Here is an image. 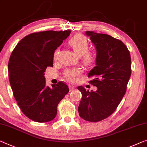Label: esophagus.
Segmentation results:
<instances>
[{"label":"esophagus","mask_w":147,"mask_h":147,"mask_svg":"<svg viewBox=\"0 0 147 147\" xmlns=\"http://www.w3.org/2000/svg\"><path fill=\"white\" fill-rule=\"evenodd\" d=\"M74 88H75V86H73V85H69V90L70 91H72L73 90H74Z\"/></svg>","instance_id":"obj_1"}]
</instances>
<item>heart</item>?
Masks as SVG:
<instances>
[{"mask_svg": "<svg viewBox=\"0 0 147 147\" xmlns=\"http://www.w3.org/2000/svg\"><path fill=\"white\" fill-rule=\"evenodd\" d=\"M69 45L73 48L74 51L78 56H81L83 63L84 65H89L92 63L95 60L94 53L88 51L89 43L86 37L81 34L74 36L69 41ZM59 53L58 50H56L54 54V58L57 59ZM81 70L78 68H74L65 71V76L68 80L74 81L76 79V77L80 75Z\"/></svg>", "mask_w": 147, "mask_h": 147, "instance_id": "1", "label": "heart"}]
</instances>
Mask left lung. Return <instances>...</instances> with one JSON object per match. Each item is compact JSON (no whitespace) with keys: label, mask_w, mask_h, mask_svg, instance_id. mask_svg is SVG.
Masks as SVG:
<instances>
[{"label":"left lung","mask_w":147,"mask_h":147,"mask_svg":"<svg viewBox=\"0 0 147 147\" xmlns=\"http://www.w3.org/2000/svg\"><path fill=\"white\" fill-rule=\"evenodd\" d=\"M96 49V66L88 76L90 83L98 88L96 92L77 88L82 93L78 113L83 119L98 122L114 112L121 101L131 74V55L126 45L109 35L86 32Z\"/></svg>","instance_id":"left-lung-1"}]
</instances>
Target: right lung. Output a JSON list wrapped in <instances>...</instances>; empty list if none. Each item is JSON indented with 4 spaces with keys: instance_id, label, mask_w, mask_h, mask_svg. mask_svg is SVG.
I'll list each match as a JSON object with an SVG mask.
<instances>
[{
    "instance_id": "add662e5",
    "label": "right lung",
    "mask_w": 147,
    "mask_h": 147,
    "mask_svg": "<svg viewBox=\"0 0 147 147\" xmlns=\"http://www.w3.org/2000/svg\"><path fill=\"white\" fill-rule=\"evenodd\" d=\"M71 30L33 33L22 39L11 54L8 77L22 111L32 121L43 123L55 117L57 105L69 92L62 82L46 85L44 72L53 67L55 51Z\"/></svg>"
}]
</instances>
